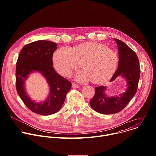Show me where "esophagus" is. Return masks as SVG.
Masks as SVG:
<instances>
[{"instance_id": "1", "label": "esophagus", "mask_w": 156, "mask_h": 156, "mask_svg": "<svg viewBox=\"0 0 156 156\" xmlns=\"http://www.w3.org/2000/svg\"><path fill=\"white\" fill-rule=\"evenodd\" d=\"M72 87H73V88H78V87H80V86L73 83H72Z\"/></svg>"}]
</instances>
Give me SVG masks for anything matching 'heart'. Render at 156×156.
<instances>
[{
    "label": "heart",
    "mask_w": 156,
    "mask_h": 156,
    "mask_svg": "<svg viewBox=\"0 0 156 156\" xmlns=\"http://www.w3.org/2000/svg\"><path fill=\"white\" fill-rule=\"evenodd\" d=\"M119 59L115 51L94 42L80 44L74 49L63 46L53 56L55 69L60 74L69 76L83 63L85 69L76 74V79L81 82L93 80L95 83H103L113 76Z\"/></svg>",
    "instance_id": "1"
}]
</instances>
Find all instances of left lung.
Segmentation results:
<instances>
[{"mask_svg":"<svg viewBox=\"0 0 156 156\" xmlns=\"http://www.w3.org/2000/svg\"><path fill=\"white\" fill-rule=\"evenodd\" d=\"M116 41L119 54L118 69L110 79L114 81L117 76H122L128 83L126 92L116 97H107L104 91L105 87H96L95 94L90 101V105L97 112L102 114H113L122 110L129 102L137 91L140 76L139 60L135 52L122 41Z\"/></svg>","mask_w":156,"mask_h":156,"instance_id":"obj_1","label":"left lung"}]
</instances>
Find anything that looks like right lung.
<instances>
[{"label": "right lung", "instance_id": "right-lung-1", "mask_svg": "<svg viewBox=\"0 0 156 156\" xmlns=\"http://www.w3.org/2000/svg\"><path fill=\"white\" fill-rule=\"evenodd\" d=\"M55 42L40 40L25 45L21 49L16 66V88L21 100L32 112L49 115L61 108L72 83L58 75L53 68V53L57 48ZM34 71L40 72L50 86V94L44 103H37L27 96L24 84L27 76Z\"/></svg>", "mask_w": 156, "mask_h": 156}]
</instances>
